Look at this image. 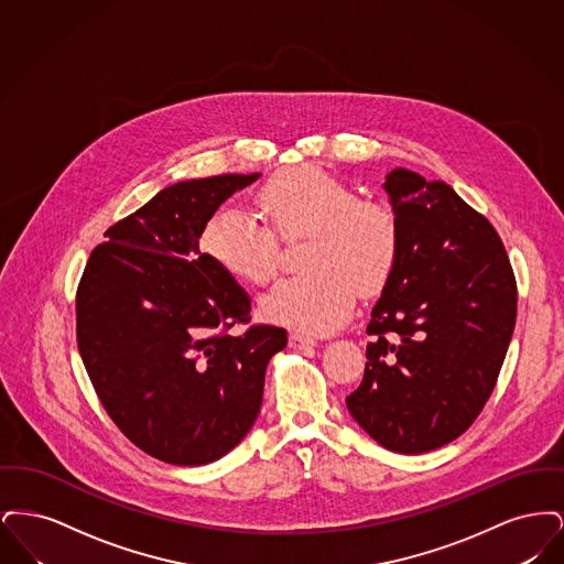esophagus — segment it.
<instances>
[{
  "instance_id": "34e87169",
  "label": "esophagus",
  "mask_w": 564,
  "mask_h": 564,
  "mask_svg": "<svg viewBox=\"0 0 564 564\" xmlns=\"http://www.w3.org/2000/svg\"><path fill=\"white\" fill-rule=\"evenodd\" d=\"M315 345H317V340L311 338V336H304V334H300V332H292V334H290V347H292V349H313Z\"/></svg>"
}]
</instances>
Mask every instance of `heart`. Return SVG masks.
<instances>
[{"label":"heart","instance_id":"heart-1","mask_svg":"<svg viewBox=\"0 0 564 564\" xmlns=\"http://www.w3.org/2000/svg\"><path fill=\"white\" fill-rule=\"evenodd\" d=\"M262 215L239 205L217 209L205 224L200 249L219 269L249 285H262L279 264V237L311 235L306 272L279 281L262 297V317L308 334H327L349 319L364 290L380 285L398 258L395 215L366 200L340 177L300 166L269 182L260 196Z\"/></svg>","mask_w":564,"mask_h":564}]
</instances>
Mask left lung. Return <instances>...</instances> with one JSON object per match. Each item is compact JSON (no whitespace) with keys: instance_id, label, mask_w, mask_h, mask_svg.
<instances>
[{"instance_id":"left-lung-1","label":"left lung","mask_w":564,"mask_h":564,"mask_svg":"<svg viewBox=\"0 0 564 564\" xmlns=\"http://www.w3.org/2000/svg\"><path fill=\"white\" fill-rule=\"evenodd\" d=\"M382 188L400 245L347 405L380 446L421 455L482 412L510 347L518 290L497 230L448 184L393 169Z\"/></svg>"}]
</instances>
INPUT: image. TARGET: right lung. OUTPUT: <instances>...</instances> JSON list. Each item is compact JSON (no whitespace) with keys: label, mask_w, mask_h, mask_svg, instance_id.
Listing matches in <instances>:
<instances>
[{"label":"right lung","mask_w":564,"mask_h":564,"mask_svg":"<svg viewBox=\"0 0 564 564\" xmlns=\"http://www.w3.org/2000/svg\"><path fill=\"white\" fill-rule=\"evenodd\" d=\"M260 177L215 175L161 189L108 228L76 294L84 368L116 427L171 465L228 455L262 405L270 357L288 332L251 325L241 285L200 253L207 219Z\"/></svg>","instance_id":"add662e5"}]
</instances>
